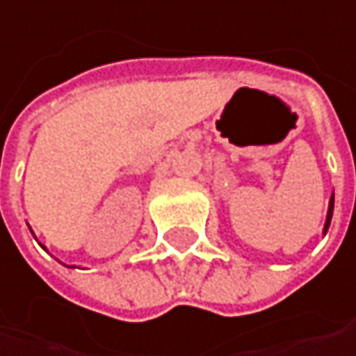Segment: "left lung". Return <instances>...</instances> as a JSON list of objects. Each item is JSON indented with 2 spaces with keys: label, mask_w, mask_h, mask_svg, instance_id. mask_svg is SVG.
Here are the masks:
<instances>
[{
  "label": "left lung",
  "mask_w": 356,
  "mask_h": 356,
  "mask_svg": "<svg viewBox=\"0 0 356 356\" xmlns=\"http://www.w3.org/2000/svg\"><path fill=\"white\" fill-rule=\"evenodd\" d=\"M332 213H334V195H332V199H330V209H327V220H325V233H327V229H330V222H332Z\"/></svg>",
  "instance_id": "left-lung-1"
}]
</instances>
